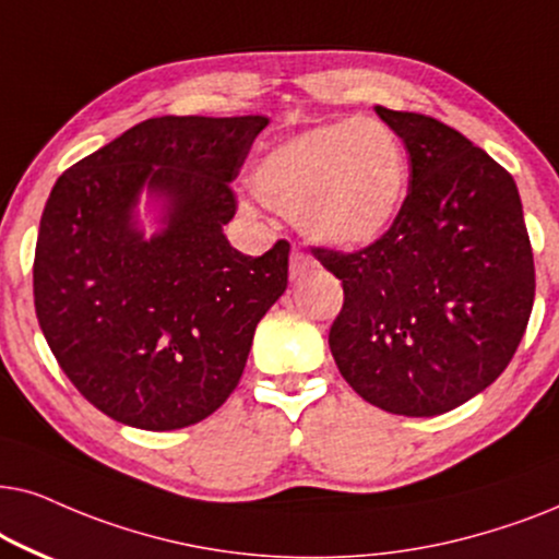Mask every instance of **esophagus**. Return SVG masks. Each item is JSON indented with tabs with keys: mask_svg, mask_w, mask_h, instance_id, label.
<instances>
[{
	"mask_svg": "<svg viewBox=\"0 0 559 559\" xmlns=\"http://www.w3.org/2000/svg\"><path fill=\"white\" fill-rule=\"evenodd\" d=\"M311 267H314V260H311L309 255H304L301 250H294L292 252V278L294 281L301 278L304 273L311 271Z\"/></svg>",
	"mask_w": 559,
	"mask_h": 559,
	"instance_id": "1",
	"label": "esophagus"
}]
</instances>
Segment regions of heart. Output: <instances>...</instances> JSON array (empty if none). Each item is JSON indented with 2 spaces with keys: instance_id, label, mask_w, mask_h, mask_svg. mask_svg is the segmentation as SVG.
<instances>
[{
  "instance_id": "b5f03b06",
  "label": "heart",
  "mask_w": 559,
  "mask_h": 559,
  "mask_svg": "<svg viewBox=\"0 0 559 559\" xmlns=\"http://www.w3.org/2000/svg\"><path fill=\"white\" fill-rule=\"evenodd\" d=\"M250 186L260 202L294 214L309 240L360 250L383 240L404 210L406 147L383 119H337L267 147Z\"/></svg>"
}]
</instances>
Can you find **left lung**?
Wrapping results in <instances>:
<instances>
[{
	"instance_id": "8db88e82",
	"label": "left lung",
	"mask_w": 559,
	"mask_h": 559,
	"mask_svg": "<svg viewBox=\"0 0 559 559\" xmlns=\"http://www.w3.org/2000/svg\"><path fill=\"white\" fill-rule=\"evenodd\" d=\"M404 140L412 189L366 250H314L345 304L330 330L340 373L401 416L452 412L516 353L534 304V260L509 170L437 119L376 107Z\"/></svg>"
}]
</instances>
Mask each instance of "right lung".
<instances>
[{
    "mask_svg": "<svg viewBox=\"0 0 559 559\" xmlns=\"http://www.w3.org/2000/svg\"><path fill=\"white\" fill-rule=\"evenodd\" d=\"M265 124L145 119L50 191L33 265L37 322L71 383L119 424L170 431L217 412L286 292L288 242L250 258L225 235L229 183Z\"/></svg>",
    "mask_w": 559,
    "mask_h": 559,
    "instance_id": "1",
    "label": "right lung"
}]
</instances>
